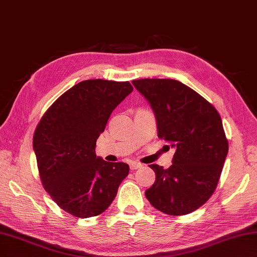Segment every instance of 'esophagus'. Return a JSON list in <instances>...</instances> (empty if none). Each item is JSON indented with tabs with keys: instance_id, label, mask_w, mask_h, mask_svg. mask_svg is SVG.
<instances>
[{
	"instance_id": "esophagus-1",
	"label": "esophagus",
	"mask_w": 257,
	"mask_h": 257,
	"mask_svg": "<svg viewBox=\"0 0 257 257\" xmlns=\"http://www.w3.org/2000/svg\"><path fill=\"white\" fill-rule=\"evenodd\" d=\"M142 166H143V164H141L139 162H132V163H130V169H132V170L141 169Z\"/></svg>"
}]
</instances>
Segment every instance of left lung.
<instances>
[{
  "instance_id": "1",
  "label": "left lung",
  "mask_w": 257,
  "mask_h": 257,
  "mask_svg": "<svg viewBox=\"0 0 257 257\" xmlns=\"http://www.w3.org/2000/svg\"><path fill=\"white\" fill-rule=\"evenodd\" d=\"M133 84L155 112L158 138L176 148L169 169L149 165L156 180L145 195L166 214H188L208 201L220 179L228 153L220 114L179 81L143 78Z\"/></svg>"
}]
</instances>
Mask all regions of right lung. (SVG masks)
<instances>
[{"label":"right lung","instance_id":"1","mask_svg":"<svg viewBox=\"0 0 257 257\" xmlns=\"http://www.w3.org/2000/svg\"><path fill=\"white\" fill-rule=\"evenodd\" d=\"M133 90L129 82H80L60 95L37 124L34 149L41 184L74 217L105 211L129 173L125 163L96 157L95 145L111 112Z\"/></svg>","mask_w":257,"mask_h":257}]
</instances>
